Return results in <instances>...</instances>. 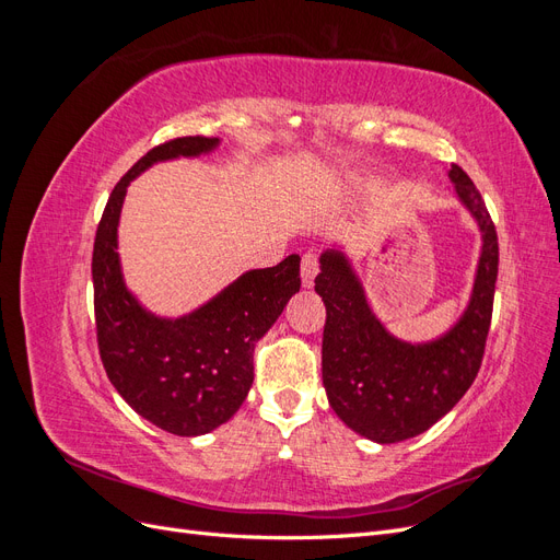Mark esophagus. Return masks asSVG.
Wrapping results in <instances>:
<instances>
[{
    "label": "esophagus",
    "mask_w": 560,
    "mask_h": 560,
    "mask_svg": "<svg viewBox=\"0 0 560 560\" xmlns=\"http://www.w3.org/2000/svg\"><path fill=\"white\" fill-rule=\"evenodd\" d=\"M315 276H317V257L313 252L303 254L301 259V282L306 290H311V287L315 284Z\"/></svg>",
    "instance_id": "obj_1"
}]
</instances>
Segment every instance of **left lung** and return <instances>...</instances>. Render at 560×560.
Segmentation results:
<instances>
[{
	"label": "left lung",
	"instance_id": "8db88e82",
	"mask_svg": "<svg viewBox=\"0 0 560 560\" xmlns=\"http://www.w3.org/2000/svg\"><path fill=\"white\" fill-rule=\"evenodd\" d=\"M448 177L481 233V252L463 315L425 343L401 341L371 311L364 284L341 245L319 254L315 292L325 301L322 383L336 416L376 444H397L430 430L463 399L479 374L493 315L498 233L463 167Z\"/></svg>",
	"mask_w": 560,
	"mask_h": 560
}]
</instances>
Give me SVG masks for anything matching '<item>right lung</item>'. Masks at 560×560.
I'll return each instance as SVG.
<instances>
[{
    "instance_id": "add662e5",
    "label": "right lung",
    "mask_w": 560,
    "mask_h": 560,
    "mask_svg": "<svg viewBox=\"0 0 560 560\" xmlns=\"http://www.w3.org/2000/svg\"><path fill=\"white\" fill-rule=\"evenodd\" d=\"M219 138H177L144 154L114 186L93 245L97 348L105 371L135 411L177 436L208 434L245 401L254 381V346L301 287L299 254L254 268L196 311L151 313L124 280L118 219L128 186L147 167L210 154Z\"/></svg>"
}]
</instances>
